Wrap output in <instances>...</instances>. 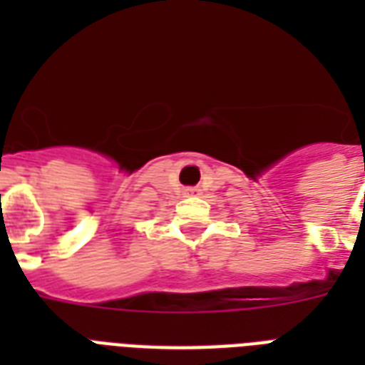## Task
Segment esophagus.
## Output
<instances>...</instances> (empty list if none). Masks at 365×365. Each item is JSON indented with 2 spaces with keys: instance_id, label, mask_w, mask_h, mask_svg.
<instances>
[{
  "instance_id": "1",
  "label": "esophagus",
  "mask_w": 365,
  "mask_h": 365,
  "mask_svg": "<svg viewBox=\"0 0 365 365\" xmlns=\"http://www.w3.org/2000/svg\"><path fill=\"white\" fill-rule=\"evenodd\" d=\"M183 192H185V195H192V192H197V189H195V187H187Z\"/></svg>"
}]
</instances>
